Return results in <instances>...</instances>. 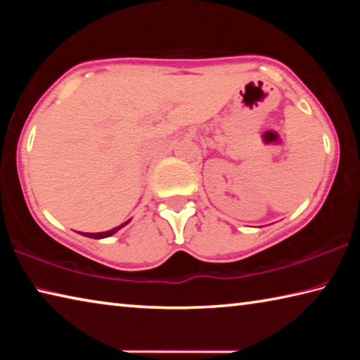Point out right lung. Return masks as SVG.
<instances>
[{
	"instance_id": "obj_1",
	"label": "right lung",
	"mask_w": 360,
	"mask_h": 360,
	"mask_svg": "<svg viewBox=\"0 0 360 360\" xmlns=\"http://www.w3.org/2000/svg\"><path fill=\"white\" fill-rule=\"evenodd\" d=\"M129 222H130V221H127L125 224L119 225V227H115V229H112V230H108V231H100V233H84V236H89V238H95V240H100V238H108V236L114 235L115 231L120 230L122 227H125V225L129 224Z\"/></svg>"
}]
</instances>
